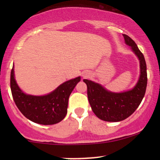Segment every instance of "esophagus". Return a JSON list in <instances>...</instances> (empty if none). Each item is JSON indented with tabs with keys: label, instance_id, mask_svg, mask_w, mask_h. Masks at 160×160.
<instances>
[{
	"label": "esophagus",
	"instance_id": "obj_1",
	"mask_svg": "<svg viewBox=\"0 0 160 160\" xmlns=\"http://www.w3.org/2000/svg\"><path fill=\"white\" fill-rule=\"evenodd\" d=\"M82 76H83V77H84V78H86V77H87V76H88V75H87V74H84V75H82Z\"/></svg>",
	"mask_w": 160,
	"mask_h": 160
}]
</instances>
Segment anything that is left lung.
Instances as JSON below:
<instances>
[{"label":"left lung","mask_w":160,"mask_h":160,"mask_svg":"<svg viewBox=\"0 0 160 160\" xmlns=\"http://www.w3.org/2000/svg\"><path fill=\"white\" fill-rule=\"evenodd\" d=\"M126 43L132 47L140 60L141 74L136 86L131 90L114 93L106 90L91 80H83L87 86V95L93 113L101 120L107 122H119L132 115L144 98L148 84L147 65L143 53L130 37L123 34Z\"/></svg>","instance_id":"1"}]
</instances>
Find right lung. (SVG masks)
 Instances as JSON below:
<instances>
[{"instance_id": "1", "label": "right lung", "mask_w": 160, "mask_h": 160, "mask_svg": "<svg viewBox=\"0 0 160 160\" xmlns=\"http://www.w3.org/2000/svg\"><path fill=\"white\" fill-rule=\"evenodd\" d=\"M80 81L78 77L61 84L48 95L34 96L19 89L14 78L13 67L10 74V89L16 105L26 118L41 125L56 124L65 118L70 95Z\"/></svg>"}]
</instances>
